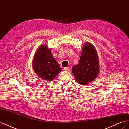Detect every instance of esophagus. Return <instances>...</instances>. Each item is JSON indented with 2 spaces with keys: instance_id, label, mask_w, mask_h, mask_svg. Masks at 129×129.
I'll use <instances>...</instances> for the list:
<instances>
[{
  "instance_id": "esophagus-1",
  "label": "esophagus",
  "mask_w": 129,
  "mask_h": 129,
  "mask_svg": "<svg viewBox=\"0 0 129 129\" xmlns=\"http://www.w3.org/2000/svg\"><path fill=\"white\" fill-rule=\"evenodd\" d=\"M64 71H70V68L69 67H65L64 68Z\"/></svg>"
}]
</instances>
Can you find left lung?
<instances>
[{
  "label": "left lung",
  "mask_w": 129,
  "mask_h": 129,
  "mask_svg": "<svg viewBox=\"0 0 129 129\" xmlns=\"http://www.w3.org/2000/svg\"><path fill=\"white\" fill-rule=\"evenodd\" d=\"M99 60L95 48L90 43H85L79 63L74 66L72 73L78 83H91L99 74Z\"/></svg>",
  "instance_id": "obj_1"
}]
</instances>
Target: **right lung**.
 Segmentation results:
<instances>
[{
	"label": "right lung",
	"mask_w": 129,
	"mask_h": 129,
	"mask_svg": "<svg viewBox=\"0 0 129 129\" xmlns=\"http://www.w3.org/2000/svg\"><path fill=\"white\" fill-rule=\"evenodd\" d=\"M33 68L41 79L52 81L62 69L53 56L51 50L45 45L39 47L33 60Z\"/></svg>",
	"instance_id": "add662e5"
}]
</instances>
